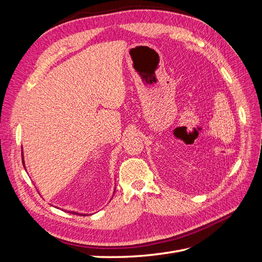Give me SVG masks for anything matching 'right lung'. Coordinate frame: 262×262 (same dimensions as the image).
Instances as JSON below:
<instances>
[{"label":"right lung","instance_id":"add662e5","mask_svg":"<svg viewBox=\"0 0 262 262\" xmlns=\"http://www.w3.org/2000/svg\"><path fill=\"white\" fill-rule=\"evenodd\" d=\"M21 160H23V165H24V168L26 169V166H25V161H24V152H23V147H21ZM115 194V189H114V193ZM114 196V195H113ZM52 205V204H51ZM53 207V205H52ZM59 209V208H58ZM70 213H73V214H77V215H90V214H85V213H78V212H75V211H69Z\"/></svg>","mask_w":262,"mask_h":262}]
</instances>
